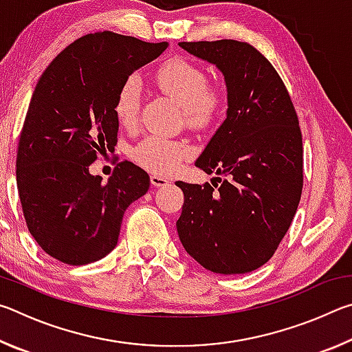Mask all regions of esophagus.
I'll return each instance as SVG.
<instances>
[{
	"mask_svg": "<svg viewBox=\"0 0 352 352\" xmlns=\"http://www.w3.org/2000/svg\"><path fill=\"white\" fill-rule=\"evenodd\" d=\"M151 182H152V184H153L155 188H164V186H168V184L170 183L168 178L158 175V174L151 175Z\"/></svg>",
	"mask_w": 352,
	"mask_h": 352,
	"instance_id": "34e87169",
	"label": "esophagus"
}]
</instances>
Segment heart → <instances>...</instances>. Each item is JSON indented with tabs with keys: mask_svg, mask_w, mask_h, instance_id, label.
Listing matches in <instances>:
<instances>
[{
	"mask_svg": "<svg viewBox=\"0 0 352 352\" xmlns=\"http://www.w3.org/2000/svg\"><path fill=\"white\" fill-rule=\"evenodd\" d=\"M157 82L162 90L175 99L184 110L188 124L194 127L208 126L217 116L220 99L208 90L206 74L184 60H172L158 71ZM141 105V80L129 77L119 88L115 102L118 122L126 129L136 126ZM189 147L182 141L151 135L133 151L135 162L155 174H170L189 157Z\"/></svg>",
	"mask_w": 352,
	"mask_h": 352,
	"instance_id": "heart-1",
	"label": "heart"
}]
</instances>
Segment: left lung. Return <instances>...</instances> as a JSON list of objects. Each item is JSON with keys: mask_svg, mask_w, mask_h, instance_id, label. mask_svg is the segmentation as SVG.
<instances>
[{"mask_svg": "<svg viewBox=\"0 0 352 352\" xmlns=\"http://www.w3.org/2000/svg\"><path fill=\"white\" fill-rule=\"evenodd\" d=\"M178 46L222 73L228 107L195 160L199 169L216 175L212 186L175 182L184 194L178 237L206 270L253 272L275 253L300 204L302 141L294 104L275 68L252 45Z\"/></svg>", "mask_w": 352, "mask_h": 352, "instance_id": "obj_1", "label": "left lung"}]
</instances>
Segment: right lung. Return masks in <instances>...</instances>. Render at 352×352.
I'll return each mask as SVG.
<instances>
[{
    "mask_svg": "<svg viewBox=\"0 0 352 352\" xmlns=\"http://www.w3.org/2000/svg\"><path fill=\"white\" fill-rule=\"evenodd\" d=\"M168 46L88 34L41 74L20 135L16 186L28 228L52 258L71 265L105 258L116 247L124 212L148 190L151 178L140 166L119 163L104 184L90 164L115 151V102L124 80Z\"/></svg>",
    "mask_w": 352,
    "mask_h": 352,
    "instance_id": "add662e5",
    "label": "right lung"
}]
</instances>
